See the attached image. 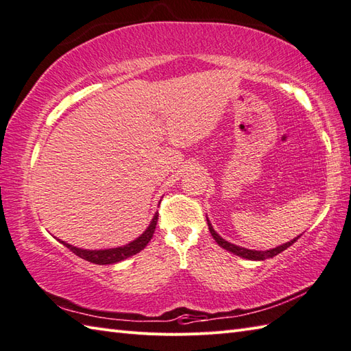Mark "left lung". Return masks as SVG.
<instances>
[{"label":"left lung","instance_id":"left-lung-1","mask_svg":"<svg viewBox=\"0 0 351 351\" xmlns=\"http://www.w3.org/2000/svg\"><path fill=\"white\" fill-rule=\"evenodd\" d=\"M208 227H209L210 234H213V238L215 239V242L218 243L219 247H223L224 250L233 252V254L239 256V257H243V258H248V260H265V258H271V257H274V256H276V254H280V252H282L284 250H287L290 245H293V243H295V242L299 239V236H298V238H295V239L287 242V243H284V245H280V247H276V248H274V250H269V251H252V250H247V248H242V247H238V245H233V243L224 241V239L221 238V236H219V234L213 229V226H210L209 219H208Z\"/></svg>","mask_w":351,"mask_h":351}]
</instances>
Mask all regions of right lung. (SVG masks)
I'll return each mask as SVG.
<instances>
[{
    "label": "right lung",
    "instance_id": "1",
    "mask_svg": "<svg viewBox=\"0 0 351 351\" xmlns=\"http://www.w3.org/2000/svg\"><path fill=\"white\" fill-rule=\"evenodd\" d=\"M158 221V214H156V217L152 218V221L149 224L148 229H146L138 238L133 242H130L128 245L119 247V248H110V250H99V251H89V250H80L73 245H69L64 241H61V243H64L70 251L75 252L76 256H79L80 258L86 260V262H91L95 265H113L118 263L121 260H125L128 257H132L134 254H137L138 251H142L148 242L152 239V234L156 232V226Z\"/></svg>",
    "mask_w": 351,
    "mask_h": 351
}]
</instances>
